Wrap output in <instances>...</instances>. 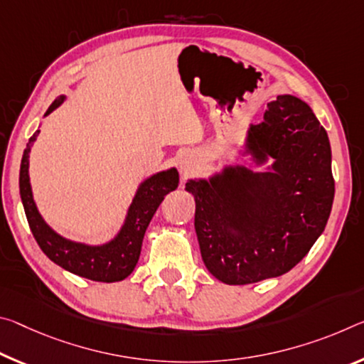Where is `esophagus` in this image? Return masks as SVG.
<instances>
[{"label":"esophagus","instance_id":"obj_1","mask_svg":"<svg viewBox=\"0 0 364 364\" xmlns=\"http://www.w3.org/2000/svg\"><path fill=\"white\" fill-rule=\"evenodd\" d=\"M180 170L184 176L191 175V173L196 170V161L191 155H183L180 160Z\"/></svg>","mask_w":364,"mask_h":364}]
</instances>
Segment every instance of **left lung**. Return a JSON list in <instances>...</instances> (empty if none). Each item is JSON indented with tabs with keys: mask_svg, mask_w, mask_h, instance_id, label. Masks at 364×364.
Returning <instances> with one entry per match:
<instances>
[{
	"mask_svg": "<svg viewBox=\"0 0 364 364\" xmlns=\"http://www.w3.org/2000/svg\"><path fill=\"white\" fill-rule=\"evenodd\" d=\"M243 155L267 171L228 165L209 180H189L194 228L209 272L246 285L284 275L324 232L336 183L327 132L306 102L279 95L264 121L250 124Z\"/></svg>",
	"mask_w": 364,
	"mask_h": 364,
	"instance_id": "1",
	"label": "left lung"
}]
</instances>
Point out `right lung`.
Returning <instances> with one entry per match:
<instances>
[{
  "label": "right lung",
  "mask_w": 364,
  "mask_h": 364,
  "mask_svg": "<svg viewBox=\"0 0 364 364\" xmlns=\"http://www.w3.org/2000/svg\"><path fill=\"white\" fill-rule=\"evenodd\" d=\"M65 99V95L58 97L47 109L45 117L60 107ZM38 132L40 129L33 132V136L27 142L24 155H22L19 191L28 227H31L40 250L60 267L71 274L84 277V279L107 282V284L124 280L139 261L144 235H146L154 213L157 212L165 196L178 188L180 176H178L176 168L155 173L139 184L128 213H126L123 227L119 228L118 235L113 240L99 246L77 243V241H71L58 235L53 228H50L33 203L31 178H28V154H31Z\"/></svg>",
  "instance_id": "right-lung-1"
}]
</instances>
